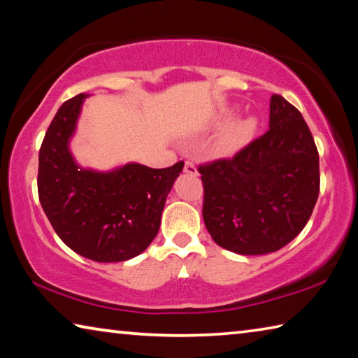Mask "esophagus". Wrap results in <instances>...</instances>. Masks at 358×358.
Listing matches in <instances>:
<instances>
[{
  "mask_svg": "<svg viewBox=\"0 0 358 358\" xmlns=\"http://www.w3.org/2000/svg\"><path fill=\"white\" fill-rule=\"evenodd\" d=\"M185 172L191 173V175H197V167L192 161H186L185 162Z\"/></svg>",
  "mask_w": 358,
  "mask_h": 358,
  "instance_id": "1",
  "label": "esophagus"
}]
</instances>
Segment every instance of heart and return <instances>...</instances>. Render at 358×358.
<instances>
[{
  "label": "heart",
  "instance_id": "heart-1",
  "mask_svg": "<svg viewBox=\"0 0 358 358\" xmlns=\"http://www.w3.org/2000/svg\"><path fill=\"white\" fill-rule=\"evenodd\" d=\"M256 129V121L252 118L240 120L237 123L230 124L229 128L222 132L221 137L217 138L215 145V153L217 156H230L245 147L250 142V138Z\"/></svg>",
  "mask_w": 358,
  "mask_h": 358
}]
</instances>
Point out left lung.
Instances as JSON below:
<instances>
[{
  "label": "left lung",
  "instance_id": "obj_1",
  "mask_svg": "<svg viewBox=\"0 0 358 358\" xmlns=\"http://www.w3.org/2000/svg\"><path fill=\"white\" fill-rule=\"evenodd\" d=\"M268 126L235 156L199 166L211 238L245 256L275 252L292 241L319 196V153L299 108L273 94Z\"/></svg>",
  "mask_w": 358,
  "mask_h": 358
}]
</instances>
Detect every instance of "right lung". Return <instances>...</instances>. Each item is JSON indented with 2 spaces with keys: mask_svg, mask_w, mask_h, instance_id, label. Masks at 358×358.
Masks as SVG:
<instances>
[{
  "mask_svg": "<svg viewBox=\"0 0 358 358\" xmlns=\"http://www.w3.org/2000/svg\"><path fill=\"white\" fill-rule=\"evenodd\" d=\"M58 108L39 150L38 192L44 213L72 251L94 262H123L147 250L157 235L173 181L185 162L151 169L126 164L112 172L80 169L69 151L82 102Z\"/></svg>",
  "mask_w": 358,
  "mask_h": 358,
  "instance_id": "1",
  "label": "right lung"
}]
</instances>
